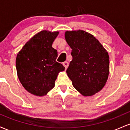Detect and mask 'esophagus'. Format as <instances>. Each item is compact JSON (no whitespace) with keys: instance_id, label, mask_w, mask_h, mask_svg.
Instances as JSON below:
<instances>
[{"instance_id":"obj_1","label":"esophagus","mask_w":130,"mask_h":130,"mask_svg":"<svg viewBox=\"0 0 130 130\" xmlns=\"http://www.w3.org/2000/svg\"><path fill=\"white\" fill-rule=\"evenodd\" d=\"M63 66L65 67V68L67 69V68H68L69 63H68V62H64L63 63Z\"/></svg>"}]
</instances>
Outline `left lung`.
Wrapping results in <instances>:
<instances>
[{
	"label": "left lung",
	"instance_id": "8db88e82",
	"mask_svg": "<svg viewBox=\"0 0 130 130\" xmlns=\"http://www.w3.org/2000/svg\"><path fill=\"white\" fill-rule=\"evenodd\" d=\"M65 37L72 49L68 76L80 93L92 96L103 89L108 79V52L95 37L84 30L67 31Z\"/></svg>",
	"mask_w": 130,
	"mask_h": 130
}]
</instances>
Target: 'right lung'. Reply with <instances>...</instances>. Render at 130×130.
<instances>
[{"label": "right lung", "mask_w": 130, "mask_h": 130, "mask_svg": "<svg viewBox=\"0 0 130 130\" xmlns=\"http://www.w3.org/2000/svg\"><path fill=\"white\" fill-rule=\"evenodd\" d=\"M58 34L41 31L26 43L16 57L19 79L33 95H46L54 87L58 73L65 70L63 65L56 62L57 51L52 47Z\"/></svg>", "instance_id": "add662e5"}]
</instances>
